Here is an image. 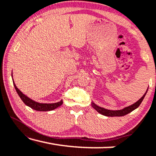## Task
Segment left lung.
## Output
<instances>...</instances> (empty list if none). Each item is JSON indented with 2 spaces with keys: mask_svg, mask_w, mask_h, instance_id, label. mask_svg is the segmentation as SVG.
I'll list each match as a JSON object with an SVG mask.
<instances>
[{
  "mask_svg": "<svg viewBox=\"0 0 156 156\" xmlns=\"http://www.w3.org/2000/svg\"><path fill=\"white\" fill-rule=\"evenodd\" d=\"M148 89H147L146 93L144 94V96H143V97L140 98V99L138 100V101H136V103H134L133 104H132V105H131V106H127V107L123 108V109L115 110V111L106 109V108L100 107V106H97V104H95L94 103V102L91 103V106H92V107L94 108L96 111H97V112H99V114L104 115V116H112H112H125V115L129 114L130 112H133V110H135L136 108H137L138 106H140V104H141L142 101L144 99L145 96H146V94L147 91H148Z\"/></svg>",
  "mask_w": 156,
  "mask_h": 156,
  "instance_id": "obj_1",
  "label": "left lung"
}]
</instances>
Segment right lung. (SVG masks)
I'll list each match as a JSON object with an SVG mask.
<instances>
[{"label":"right lung","instance_id":"obj_1","mask_svg":"<svg viewBox=\"0 0 156 156\" xmlns=\"http://www.w3.org/2000/svg\"><path fill=\"white\" fill-rule=\"evenodd\" d=\"M13 85L15 87V89L19 95V97L22 101L24 102L25 105H27L29 107L33 108L34 110L36 111H40V112H48V111H52L53 109H55V108L59 107V106H61L62 104H63L62 100H61L60 101L57 102V103H53V104H42L39 103V102L35 101L31 99H30L29 97H27L26 95L23 94L21 92V91L18 89V87H16V85L15 84L14 81H13Z\"/></svg>","mask_w":156,"mask_h":156}]
</instances>
